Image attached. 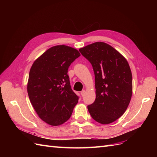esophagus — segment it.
<instances>
[{
  "instance_id": "esophagus-1",
  "label": "esophagus",
  "mask_w": 157,
  "mask_h": 157,
  "mask_svg": "<svg viewBox=\"0 0 157 157\" xmlns=\"http://www.w3.org/2000/svg\"><path fill=\"white\" fill-rule=\"evenodd\" d=\"M80 94H81L82 96H84V94H85V90H82V91L80 92Z\"/></svg>"
}]
</instances>
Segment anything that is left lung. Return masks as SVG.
<instances>
[{
	"instance_id": "left-lung-1",
	"label": "left lung",
	"mask_w": 157,
	"mask_h": 157,
	"mask_svg": "<svg viewBox=\"0 0 157 157\" xmlns=\"http://www.w3.org/2000/svg\"><path fill=\"white\" fill-rule=\"evenodd\" d=\"M79 52L92 64L96 98L88 106L93 119L103 124L117 120L126 111L132 94V72L126 59L105 42H98Z\"/></svg>"
}]
</instances>
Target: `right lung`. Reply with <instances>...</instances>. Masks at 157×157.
<instances>
[{"instance_id": "1", "label": "right lung", "mask_w": 157, "mask_h": 157, "mask_svg": "<svg viewBox=\"0 0 157 157\" xmlns=\"http://www.w3.org/2000/svg\"><path fill=\"white\" fill-rule=\"evenodd\" d=\"M80 56L77 50L59 45L40 56L31 68L27 84L30 101L41 119L52 126L65 122L79 97L71 89L70 65Z\"/></svg>"}]
</instances>
